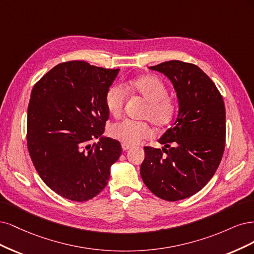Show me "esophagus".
<instances>
[{
	"instance_id": "obj_1",
	"label": "esophagus",
	"mask_w": 254,
	"mask_h": 254,
	"mask_svg": "<svg viewBox=\"0 0 254 254\" xmlns=\"http://www.w3.org/2000/svg\"><path fill=\"white\" fill-rule=\"evenodd\" d=\"M130 149V145H127V144H122V150L124 151H127V150H129Z\"/></svg>"
}]
</instances>
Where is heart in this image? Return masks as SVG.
<instances>
[{
    "instance_id": "heart-1",
    "label": "heart",
    "mask_w": 254,
    "mask_h": 254,
    "mask_svg": "<svg viewBox=\"0 0 254 254\" xmlns=\"http://www.w3.org/2000/svg\"><path fill=\"white\" fill-rule=\"evenodd\" d=\"M129 87L149 102L144 112V118L150 119L157 126H166L173 119L175 103L168 96V88L162 81L155 76H143L129 82ZM127 93L124 86L113 85L105 95L106 108L113 116L118 117L124 111ZM152 128L145 122L122 120L113 125L110 134L118 141L134 145L152 136Z\"/></svg>"
}]
</instances>
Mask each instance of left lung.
Returning <instances> with one entry per match:
<instances>
[{
    "mask_svg": "<svg viewBox=\"0 0 254 254\" xmlns=\"http://www.w3.org/2000/svg\"><path fill=\"white\" fill-rule=\"evenodd\" d=\"M150 69L173 83L178 114L158 140L162 149L144 148L140 175L159 198L176 201L200 191L216 172L226 140V110L217 87L198 66L172 60Z\"/></svg>",
    "mask_w": 254,
    "mask_h": 254,
    "instance_id": "obj_1",
    "label": "left lung"
}]
</instances>
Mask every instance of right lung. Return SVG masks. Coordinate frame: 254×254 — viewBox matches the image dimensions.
<instances>
[{
	"mask_svg": "<svg viewBox=\"0 0 254 254\" xmlns=\"http://www.w3.org/2000/svg\"><path fill=\"white\" fill-rule=\"evenodd\" d=\"M119 70L64 62L32 88L27 110L30 158L46 186L64 198L95 197L120 157V142L103 136L110 116L105 95ZM95 138L100 141L92 145Z\"/></svg>",
	"mask_w": 254,
	"mask_h": 254,
	"instance_id": "right-lung-1",
	"label": "right lung"
}]
</instances>
